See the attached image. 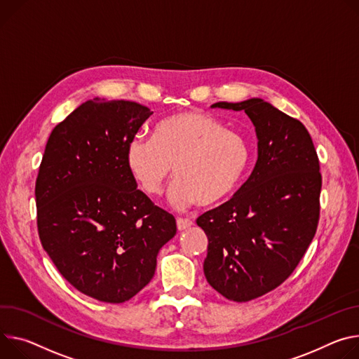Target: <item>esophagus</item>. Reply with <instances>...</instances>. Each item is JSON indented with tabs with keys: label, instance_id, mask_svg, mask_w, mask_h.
Instances as JSON below:
<instances>
[{
	"label": "esophagus",
	"instance_id": "1",
	"mask_svg": "<svg viewBox=\"0 0 359 359\" xmlns=\"http://www.w3.org/2000/svg\"><path fill=\"white\" fill-rule=\"evenodd\" d=\"M176 223H177V229L179 231H184V229H187V227H190L193 224V222L190 219H184V217H177Z\"/></svg>",
	"mask_w": 359,
	"mask_h": 359
}]
</instances>
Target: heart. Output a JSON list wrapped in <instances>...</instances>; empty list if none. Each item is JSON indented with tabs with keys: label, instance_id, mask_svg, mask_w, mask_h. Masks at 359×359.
Segmentation results:
<instances>
[{
	"label": "heart",
	"instance_id": "obj_1",
	"mask_svg": "<svg viewBox=\"0 0 359 359\" xmlns=\"http://www.w3.org/2000/svg\"><path fill=\"white\" fill-rule=\"evenodd\" d=\"M250 163L248 140L203 111H182L160 120L153 139L135 136L126 165L140 187L156 196L173 173L169 199L176 208L217 205L238 189Z\"/></svg>",
	"mask_w": 359,
	"mask_h": 359
}]
</instances>
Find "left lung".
<instances>
[{"mask_svg":"<svg viewBox=\"0 0 359 359\" xmlns=\"http://www.w3.org/2000/svg\"><path fill=\"white\" fill-rule=\"evenodd\" d=\"M212 107L243 110L257 136L249 179L231 201L196 220L209 241V285L226 299L248 302L283 283L315 236L319 158L305 126L262 99Z\"/></svg>","mask_w":359,"mask_h":359,"instance_id":"obj_1","label":"left lung"}]
</instances>
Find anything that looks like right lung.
Returning a JSON list of instances; mask_svg holds the SVG:
<instances>
[{
  "instance_id": "1",
  "label": "right lung",
  "mask_w": 359,
  "mask_h": 359,
  "mask_svg": "<svg viewBox=\"0 0 359 359\" xmlns=\"http://www.w3.org/2000/svg\"><path fill=\"white\" fill-rule=\"evenodd\" d=\"M153 114L135 102L95 97L48 137L36 182L44 250L77 290L100 302L132 299L153 278L176 219L137 189L126 147Z\"/></svg>"
}]
</instances>
